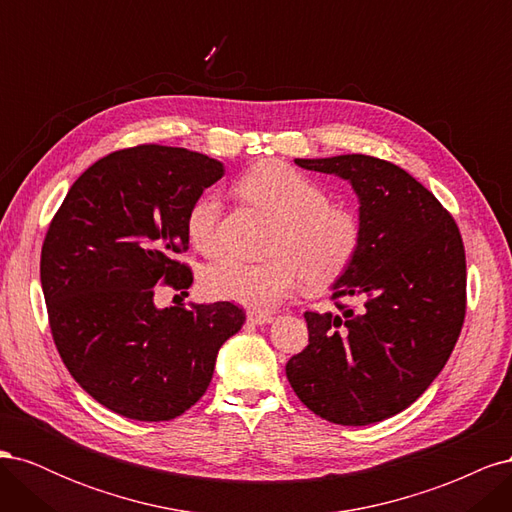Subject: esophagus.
<instances>
[{
  "instance_id": "obj_1",
  "label": "esophagus",
  "mask_w": 512,
  "mask_h": 512,
  "mask_svg": "<svg viewBox=\"0 0 512 512\" xmlns=\"http://www.w3.org/2000/svg\"><path fill=\"white\" fill-rule=\"evenodd\" d=\"M273 320V314L269 312H247V322L252 324H269Z\"/></svg>"
}]
</instances>
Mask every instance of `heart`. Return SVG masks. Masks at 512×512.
Listing matches in <instances>:
<instances>
[{
    "label": "heart",
    "instance_id": "1",
    "mask_svg": "<svg viewBox=\"0 0 512 512\" xmlns=\"http://www.w3.org/2000/svg\"><path fill=\"white\" fill-rule=\"evenodd\" d=\"M239 192L267 211L277 228L265 262L220 258L203 273V288L215 299L267 312L294 292L324 288L342 277L361 250L363 222L350 205L329 200L318 181L286 162H262L241 177ZM218 196H196L185 211V235L203 254L220 247Z\"/></svg>",
    "mask_w": 512,
    "mask_h": 512
}]
</instances>
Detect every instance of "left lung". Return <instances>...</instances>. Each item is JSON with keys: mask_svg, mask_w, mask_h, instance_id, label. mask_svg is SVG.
I'll return each mask as SVG.
<instances>
[{"mask_svg": "<svg viewBox=\"0 0 512 512\" xmlns=\"http://www.w3.org/2000/svg\"><path fill=\"white\" fill-rule=\"evenodd\" d=\"M348 179L363 241L333 284L337 312H305L309 344L286 363L303 404L335 425L384 421L421 397L466 318V250L440 200L404 168L350 153L294 160ZM359 300V306H348Z\"/></svg>", "mask_w": 512, "mask_h": 512, "instance_id": "8db88e82", "label": "left lung"}]
</instances>
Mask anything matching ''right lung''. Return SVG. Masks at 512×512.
<instances>
[{
	"instance_id": "1",
	"label": "right lung",
	"mask_w": 512,
	"mask_h": 512,
	"mask_svg": "<svg viewBox=\"0 0 512 512\" xmlns=\"http://www.w3.org/2000/svg\"><path fill=\"white\" fill-rule=\"evenodd\" d=\"M224 164L181 147L108 153L72 183L46 230L40 282L61 361L98 404L134 421L181 416L245 320L230 301L158 309L192 286L185 211Z\"/></svg>"
}]
</instances>
